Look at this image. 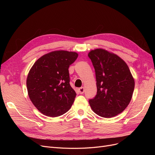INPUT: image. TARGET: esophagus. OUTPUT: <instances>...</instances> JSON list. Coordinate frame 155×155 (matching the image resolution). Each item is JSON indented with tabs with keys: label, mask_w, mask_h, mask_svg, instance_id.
<instances>
[{
	"label": "esophagus",
	"mask_w": 155,
	"mask_h": 155,
	"mask_svg": "<svg viewBox=\"0 0 155 155\" xmlns=\"http://www.w3.org/2000/svg\"><path fill=\"white\" fill-rule=\"evenodd\" d=\"M78 91L79 92V94H83L84 93V92H85V88L84 87H81L78 88Z\"/></svg>",
	"instance_id": "obj_1"
}]
</instances>
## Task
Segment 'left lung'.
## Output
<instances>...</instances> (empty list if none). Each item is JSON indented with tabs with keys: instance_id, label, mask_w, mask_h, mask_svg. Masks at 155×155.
Returning <instances> with one entry per match:
<instances>
[{
	"instance_id": "8db88e82",
	"label": "left lung",
	"mask_w": 155,
	"mask_h": 155,
	"mask_svg": "<svg viewBox=\"0 0 155 155\" xmlns=\"http://www.w3.org/2000/svg\"><path fill=\"white\" fill-rule=\"evenodd\" d=\"M95 69L97 94L89 100L98 116L112 118L122 112L133 96L134 79L129 67L116 54L103 48L88 54Z\"/></svg>"
}]
</instances>
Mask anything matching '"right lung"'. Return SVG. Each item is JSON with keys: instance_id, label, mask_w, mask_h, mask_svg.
<instances>
[{"instance_id": "1", "label": "right lung", "mask_w": 155, "mask_h": 155, "mask_svg": "<svg viewBox=\"0 0 155 155\" xmlns=\"http://www.w3.org/2000/svg\"><path fill=\"white\" fill-rule=\"evenodd\" d=\"M78 57L74 51H53L41 56L30 70L28 94L42 114L57 117L72 107L76 93L70 85L68 68Z\"/></svg>"}]
</instances>
